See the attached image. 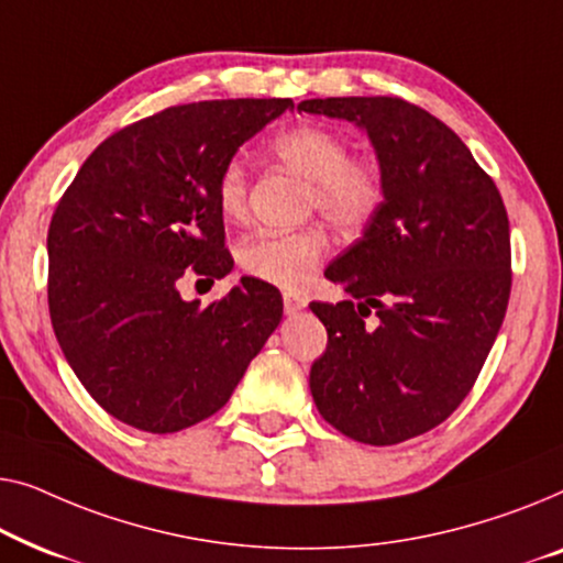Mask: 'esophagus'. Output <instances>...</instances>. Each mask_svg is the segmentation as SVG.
Listing matches in <instances>:
<instances>
[{
    "label": "esophagus",
    "instance_id": "1",
    "mask_svg": "<svg viewBox=\"0 0 563 563\" xmlns=\"http://www.w3.org/2000/svg\"><path fill=\"white\" fill-rule=\"evenodd\" d=\"M306 303L308 300L300 296V292H296V290H285L283 292V308H285V313H298L300 308H306Z\"/></svg>",
    "mask_w": 563,
    "mask_h": 563
}]
</instances>
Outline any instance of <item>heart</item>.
I'll return each instance as SVG.
<instances>
[{"label": "heart", "mask_w": 563, "mask_h": 563, "mask_svg": "<svg viewBox=\"0 0 563 563\" xmlns=\"http://www.w3.org/2000/svg\"><path fill=\"white\" fill-rule=\"evenodd\" d=\"M273 155L308 180V211L342 229H364L383 209L387 178L383 163L372 155H350V140L329 126L298 124L271 142ZM250 173L240 157H232L217 178V203L227 219L247 213ZM329 252V236L321 227L292 232L263 229L240 244L242 271L283 288H298Z\"/></svg>", "instance_id": "obj_1"}]
</instances>
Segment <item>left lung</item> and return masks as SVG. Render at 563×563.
Listing matches in <instances>:
<instances>
[{
  "label": "left lung",
  "instance_id": "1",
  "mask_svg": "<svg viewBox=\"0 0 563 563\" xmlns=\"http://www.w3.org/2000/svg\"><path fill=\"white\" fill-rule=\"evenodd\" d=\"M298 112L364 126L387 178L367 232L323 273L352 300L311 303L329 334L311 395L339 433L393 446L437 429L477 383L510 300L508 211L456 132L406 99H308Z\"/></svg>",
  "mask_w": 563,
  "mask_h": 563
}]
</instances>
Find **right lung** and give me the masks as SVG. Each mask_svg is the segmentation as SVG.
<instances>
[{"label":"right lung","instance_id":"obj_1","mask_svg":"<svg viewBox=\"0 0 563 563\" xmlns=\"http://www.w3.org/2000/svg\"><path fill=\"white\" fill-rule=\"evenodd\" d=\"M290 99L168 107L86 157L47 229V308L63 354L117 421L176 433L227 406L283 316L257 278L201 306L180 278H224L217 178Z\"/></svg>","mask_w":563,"mask_h":563}]
</instances>
